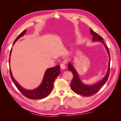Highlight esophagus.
<instances>
[{
  "instance_id": "1",
  "label": "esophagus",
  "mask_w": 121,
  "mask_h": 121,
  "mask_svg": "<svg viewBox=\"0 0 121 121\" xmlns=\"http://www.w3.org/2000/svg\"><path fill=\"white\" fill-rule=\"evenodd\" d=\"M60 68L62 69H65L66 68V66H65V63H61V64H60Z\"/></svg>"
}]
</instances>
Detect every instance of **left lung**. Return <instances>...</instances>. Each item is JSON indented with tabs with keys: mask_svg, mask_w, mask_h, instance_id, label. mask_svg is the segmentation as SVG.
<instances>
[{
	"mask_svg": "<svg viewBox=\"0 0 121 121\" xmlns=\"http://www.w3.org/2000/svg\"><path fill=\"white\" fill-rule=\"evenodd\" d=\"M90 31L91 35L93 36L92 39L93 42L99 41L104 44V46L107 50L108 53L109 55V60L108 71L104 78L101 81L98 82V83L92 85H86L82 83L79 78V77H78V74L77 71L75 70V69L73 65L71 63H69L68 64L69 70V71H71L73 74V78L71 84V89L76 94H78V95H80L81 96L84 97L91 96L92 95L97 93L101 87L106 83L110 73V55L109 49L106 46V44H105L104 42V39L102 37L95 32L92 29H90Z\"/></svg>",
	"mask_w": 121,
	"mask_h": 121,
	"instance_id": "obj_1",
	"label": "left lung"
}]
</instances>
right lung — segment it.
<instances>
[{
	"label": "right lung",
	"mask_w": 121,
	"mask_h": 121,
	"mask_svg": "<svg viewBox=\"0 0 121 121\" xmlns=\"http://www.w3.org/2000/svg\"><path fill=\"white\" fill-rule=\"evenodd\" d=\"M26 29L24 30L22 33H21L17 36V37L14 42L13 44L19 38L24 35V34L26 32ZM11 52L12 49L10 50V58L9 60V64L10 61V56ZM60 73V69L59 65L47 69L45 73H44L43 79L40 85L37 88L35 89L29 90L25 89L21 87V85L15 80L13 77L11 69L10 68V74L11 78L13 82V83L17 88V89L25 97H26L27 98L29 99H42L48 96L52 90L55 79L59 75Z\"/></svg>",
	"instance_id": "right-lung-1"
}]
</instances>
